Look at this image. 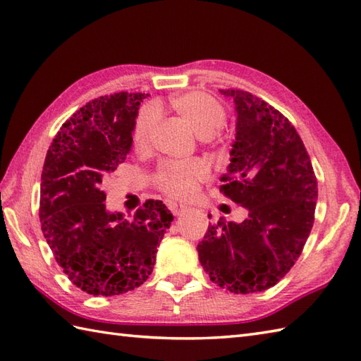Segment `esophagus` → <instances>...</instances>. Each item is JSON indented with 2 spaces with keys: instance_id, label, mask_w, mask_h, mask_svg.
<instances>
[{
  "instance_id": "1",
  "label": "esophagus",
  "mask_w": 361,
  "mask_h": 361,
  "mask_svg": "<svg viewBox=\"0 0 361 361\" xmlns=\"http://www.w3.org/2000/svg\"><path fill=\"white\" fill-rule=\"evenodd\" d=\"M169 208H171L173 216H181V214L186 211L185 206H183V204H176V203H171V204H169Z\"/></svg>"
}]
</instances>
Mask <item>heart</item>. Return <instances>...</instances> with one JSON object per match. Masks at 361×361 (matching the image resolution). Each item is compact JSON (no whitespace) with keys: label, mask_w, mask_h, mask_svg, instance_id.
Returning a JSON list of instances; mask_svg holds the SVG:
<instances>
[{"label":"heart","mask_w":361,"mask_h":361,"mask_svg":"<svg viewBox=\"0 0 361 361\" xmlns=\"http://www.w3.org/2000/svg\"><path fill=\"white\" fill-rule=\"evenodd\" d=\"M172 109L181 114L203 142L217 137L219 128L225 124L226 110L216 97L202 91H188L171 99ZM159 119V109L155 104H145L137 110L132 126V142L136 149H145L150 142L153 130ZM208 176V167L200 159L166 161L161 164L153 180L159 190L173 200H188L197 192L198 185Z\"/></svg>","instance_id":"obj_1"}]
</instances>
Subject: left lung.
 <instances>
[{
	"label": "left lung",
	"instance_id": "obj_1",
	"mask_svg": "<svg viewBox=\"0 0 361 361\" xmlns=\"http://www.w3.org/2000/svg\"><path fill=\"white\" fill-rule=\"evenodd\" d=\"M235 104V141L220 192L248 209L242 224L220 217L198 243L212 282L233 293L276 286L301 256L315 220L318 183L301 136L281 111L243 90H220Z\"/></svg>",
	"mask_w": 361,
	"mask_h": 361
}]
</instances>
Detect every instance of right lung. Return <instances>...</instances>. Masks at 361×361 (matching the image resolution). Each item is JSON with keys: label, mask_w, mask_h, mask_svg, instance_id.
Returning <instances> with one entry per match:
<instances>
[{"label": "right lung", "mask_w": 361, "mask_h": 361, "mask_svg": "<svg viewBox=\"0 0 361 361\" xmlns=\"http://www.w3.org/2000/svg\"><path fill=\"white\" fill-rule=\"evenodd\" d=\"M144 93L101 96L75 111L46 153L40 224L57 264L74 286L114 296L147 281L157 248L173 220L159 200H147L132 220L105 208L102 178L124 163Z\"/></svg>", "instance_id": "obj_1"}]
</instances>
